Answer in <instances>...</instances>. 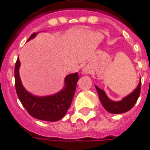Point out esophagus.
<instances>
[{
	"label": "esophagus",
	"mask_w": 150,
	"mask_h": 150,
	"mask_svg": "<svg viewBox=\"0 0 150 150\" xmlns=\"http://www.w3.org/2000/svg\"><path fill=\"white\" fill-rule=\"evenodd\" d=\"M90 72H91V68L89 66H86V67L82 69V73L83 74H88Z\"/></svg>",
	"instance_id": "1"
}]
</instances>
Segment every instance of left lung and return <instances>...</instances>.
Segmentation results:
<instances>
[{
  "label": "left lung",
  "mask_w": 150,
  "mask_h": 150,
  "mask_svg": "<svg viewBox=\"0 0 150 150\" xmlns=\"http://www.w3.org/2000/svg\"><path fill=\"white\" fill-rule=\"evenodd\" d=\"M95 87L98 92V96H99V98H100V101H101L102 106L108 112L113 114L124 113L134 108L136 101L138 100V98L139 96L140 91H141V81L139 83L137 88L132 93H130L128 96L122 98L119 101H112L111 99L108 98V96L106 95L103 90L100 89L96 86H95Z\"/></svg>",
  "instance_id": "1"
}]
</instances>
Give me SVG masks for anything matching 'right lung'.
I'll return each instance as SVG.
<instances>
[{"label": "right lung", "instance_id": "right-lung-1", "mask_svg": "<svg viewBox=\"0 0 150 150\" xmlns=\"http://www.w3.org/2000/svg\"><path fill=\"white\" fill-rule=\"evenodd\" d=\"M38 33H33L28 40L35 38ZM20 61L17 59L15 64V86L17 96L27 112L37 119L56 122L64 117L71 105L79 80L78 73L68 75L64 79V87L54 95L37 96L23 87L19 75Z\"/></svg>", "mask_w": 150, "mask_h": 150}]
</instances>
